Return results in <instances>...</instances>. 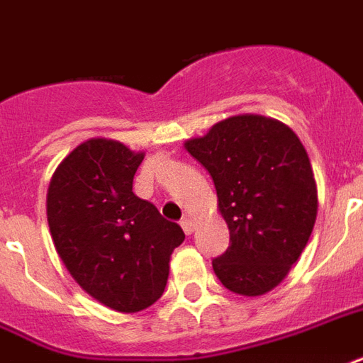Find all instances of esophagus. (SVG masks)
Listing matches in <instances>:
<instances>
[{
  "label": "esophagus",
  "mask_w": 363,
  "mask_h": 363,
  "mask_svg": "<svg viewBox=\"0 0 363 363\" xmlns=\"http://www.w3.org/2000/svg\"><path fill=\"white\" fill-rule=\"evenodd\" d=\"M181 226H182V230H184V234H188V236H190V234H192V232L196 230V225H194V220L190 217L182 218Z\"/></svg>",
  "instance_id": "1"
}]
</instances>
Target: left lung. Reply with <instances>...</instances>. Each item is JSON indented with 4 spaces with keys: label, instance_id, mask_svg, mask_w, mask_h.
<instances>
[{
    "label": "left lung",
    "instance_id": "8db88e82",
    "mask_svg": "<svg viewBox=\"0 0 363 363\" xmlns=\"http://www.w3.org/2000/svg\"><path fill=\"white\" fill-rule=\"evenodd\" d=\"M184 148L209 171L230 245L213 259L220 284L245 297L278 286L303 253L318 213L311 160L278 120L232 116Z\"/></svg>",
    "mask_w": 363,
    "mask_h": 363
}]
</instances>
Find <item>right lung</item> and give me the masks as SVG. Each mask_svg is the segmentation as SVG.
<instances>
[{"mask_svg": "<svg viewBox=\"0 0 363 363\" xmlns=\"http://www.w3.org/2000/svg\"><path fill=\"white\" fill-rule=\"evenodd\" d=\"M145 160L110 138H91L62 160L47 192V220L57 253L93 298L118 312L148 308L163 295L177 223L133 194Z\"/></svg>", "mask_w": 363, "mask_h": 363, "instance_id": "right-lung-1", "label": "right lung"}]
</instances>
